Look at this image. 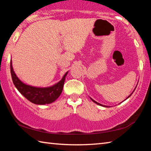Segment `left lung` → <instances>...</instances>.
Segmentation results:
<instances>
[{
	"mask_svg": "<svg viewBox=\"0 0 151 151\" xmlns=\"http://www.w3.org/2000/svg\"><path fill=\"white\" fill-rule=\"evenodd\" d=\"M131 94H130V96H131ZM130 96H128L127 99H128V98H129V97ZM91 100H92V101H93L94 102V103H96V104H99V105H101V106H106V107H108V106H104V105H103V104H100V103H97V102H96L95 101H94V100H93V99H91Z\"/></svg>",
	"mask_w": 151,
	"mask_h": 151,
	"instance_id": "left-lung-1",
	"label": "left lung"
}]
</instances>
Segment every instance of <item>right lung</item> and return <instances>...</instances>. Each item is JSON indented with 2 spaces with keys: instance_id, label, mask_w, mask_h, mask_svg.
Masks as SVG:
<instances>
[{
  "instance_id": "add662e5",
  "label": "right lung",
  "mask_w": 151,
  "mask_h": 151,
  "mask_svg": "<svg viewBox=\"0 0 151 151\" xmlns=\"http://www.w3.org/2000/svg\"><path fill=\"white\" fill-rule=\"evenodd\" d=\"M11 73L14 85L20 93L31 103L37 104H49L54 102L60 95L63 91L65 77L67 73H65L62 80L57 84L50 87L37 88L29 86L22 83L13 70L11 60Z\"/></svg>"
}]
</instances>
